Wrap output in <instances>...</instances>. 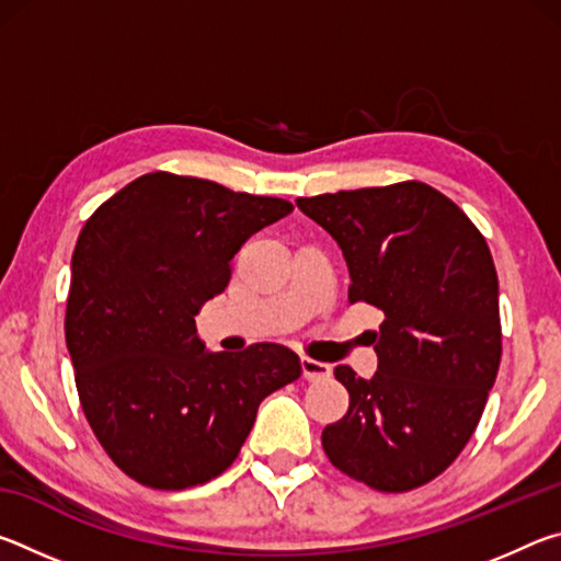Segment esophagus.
Returning a JSON list of instances; mask_svg holds the SVG:
<instances>
[{"mask_svg":"<svg viewBox=\"0 0 561 561\" xmlns=\"http://www.w3.org/2000/svg\"><path fill=\"white\" fill-rule=\"evenodd\" d=\"M301 374L307 381H321V378L331 376V366L321 364V360H314L309 356H301Z\"/></svg>","mask_w":561,"mask_h":561,"instance_id":"obj_1","label":"esophagus"}]
</instances>
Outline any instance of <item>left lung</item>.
<instances>
[{
	"mask_svg": "<svg viewBox=\"0 0 561 561\" xmlns=\"http://www.w3.org/2000/svg\"><path fill=\"white\" fill-rule=\"evenodd\" d=\"M299 210L344 252L348 301L383 311L378 371L336 366L348 411L321 433L334 468L405 492L450 468L485 411L502 356L497 272L458 205L405 180L299 197Z\"/></svg>",
	"mask_w": 561,
	"mask_h": 561,
	"instance_id": "1",
	"label": "left lung"
}]
</instances>
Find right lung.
<instances>
[{
    "mask_svg": "<svg viewBox=\"0 0 561 561\" xmlns=\"http://www.w3.org/2000/svg\"><path fill=\"white\" fill-rule=\"evenodd\" d=\"M294 210L213 180L148 173L93 213L71 257L66 346L103 450L140 485L185 490L240 455L260 403L301 376L279 344L207 351L195 317L232 257Z\"/></svg>",
    "mask_w": 561,
    "mask_h": 561,
    "instance_id": "add662e5",
    "label": "right lung"
}]
</instances>
